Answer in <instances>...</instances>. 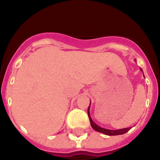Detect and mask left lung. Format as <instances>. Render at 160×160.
<instances>
[{
    "label": "left lung",
    "mask_w": 160,
    "mask_h": 160,
    "mask_svg": "<svg viewBox=\"0 0 160 160\" xmlns=\"http://www.w3.org/2000/svg\"><path fill=\"white\" fill-rule=\"evenodd\" d=\"M140 70L142 71L141 68H140ZM143 72V71H142ZM144 76V74H143ZM90 105L89 108H88V116H89V119H90V125H91V127L93 128L95 131L98 132H101V133L104 134V135H123V134L126 133L127 132H128L131 128V127L129 128H121V129H117V130H111V129H106V128H101V126L97 125L93 120H92L91 117H90Z\"/></svg>",
    "instance_id": "1"
}]
</instances>
